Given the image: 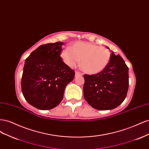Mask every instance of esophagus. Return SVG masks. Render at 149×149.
<instances>
[{"label":"esophagus","instance_id":"obj_1","mask_svg":"<svg viewBox=\"0 0 149 149\" xmlns=\"http://www.w3.org/2000/svg\"><path fill=\"white\" fill-rule=\"evenodd\" d=\"M83 74L81 73H79L78 71L75 72V76H82Z\"/></svg>","mask_w":149,"mask_h":149}]
</instances>
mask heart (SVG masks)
Instances as JSON below:
<instances>
[{"mask_svg":"<svg viewBox=\"0 0 149 149\" xmlns=\"http://www.w3.org/2000/svg\"><path fill=\"white\" fill-rule=\"evenodd\" d=\"M61 56L65 63L74 68L81 60V66L86 73L95 74L104 70L109 64L111 53L103 47L86 42H76L72 48L62 52Z\"/></svg>","mask_w":149,"mask_h":149,"instance_id":"b5f03b06","label":"heart"}]
</instances>
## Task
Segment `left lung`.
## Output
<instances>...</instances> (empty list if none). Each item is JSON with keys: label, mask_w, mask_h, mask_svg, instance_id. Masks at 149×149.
<instances>
[{"label": "left lung", "mask_w": 149, "mask_h": 149, "mask_svg": "<svg viewBox=\"0 0 149 149\" xmlns=\"http://www.w3.org/2000/svg\"><path fill=\"white\" fill-rule=\"evenodd\" d=\"M108 49L109 48L107 47ZM106 68L96 74H84L85 100L93 108L113 109L123 102L129 88V68L119 55L113 52Z\"/></svg>", "instance_id": "1"}]
</instances>
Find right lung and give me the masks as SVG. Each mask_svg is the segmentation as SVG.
Wrapping results in <instances>:
<instances>
[{
  "instance_id": "add662e5",
  "label": "right lung",
  "mask_w": 149,
  "mask_h": 149,
  "mask_svg": "<svg viewBox=\"0 0 149 149\" xmlns=\"http://www.w3.org/2000/svg\"><path fill=\"white\" fill-rule=\"evenodd\" d=\"M63 43L40 46L25 61L22 92L30 105L40 110L57 106L63 97L66 85L74 79V71L60 56Z\"/></svg>"
}]
</instances>
